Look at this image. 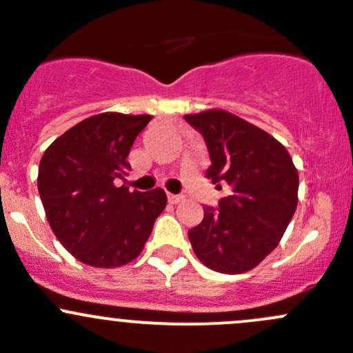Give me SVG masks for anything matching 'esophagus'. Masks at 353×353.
<instances>
[{"instance_id": "obj_1", "label": "esophagus", "mask_w": 353, "mask_h": 353, "mask_svg": "<svg viewBox=\"0 0 353 353\" xmlns=\"http://www.w3.org/2000/svg\"><path fill=\"white\" fill-rule=\"evenodd\" d=\"M167 199H169L170 205H177V203L183 201L184 196H181V194H172V193H169V194H167Z\"/></svg>"}]
</instances>
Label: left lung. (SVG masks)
<instances>
[{"instance_id": "left-lung-1", "label": "left lung", "mask_w": 353, "mask_h": 353, "mask_svg": "<svg viewBox=\"0 0 353 353\" xmlns=\"http://www.w3.org/2000/svg\"><path fill=\"white\" fill-rule=\"evenodd\" d=\"M184 119L208 147L206 177L230 186L219 210L205 206L201 223L188 232L194 254L219 273L249 272L279 245L294 216L297 169L276 138L229 110L208 109Z\"/></svg>"}]
</instances>
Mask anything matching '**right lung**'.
Wrapping results in <instances>:
<instances>
[{"label": "right lung", "mask_w": 353, "mask_h": 353, "mask_svg": "<svg viewBox=\"0 0 353 353\" xmlns=\"http://www.w3.org/2000/svg\"><path fill=\"white\" fill-rule=\"evenodd\" d=\"M150 114L102 112L56 138L39 163L37 188L58 241L78 261L117 268L137 259L167 196L117 188L128 155Z\"/></svg>", "instance_id": "right-lung-1"}]
</instances>
